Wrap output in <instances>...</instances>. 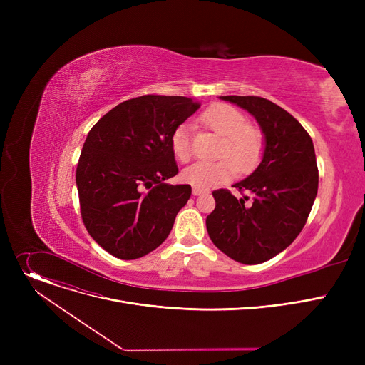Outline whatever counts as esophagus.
I'll return each mask as SVG.
<instances>
[{"instance_id":"1","label":"esophagus","mask_w":365,"mask_h":365,"mask_svg":"<svg viewBox=\"0 0 365 365\" xmlns=\"http://www.w3.org/2000/svg\"><path fill=\"white\" fill-rule=\"evenodd\" d=\"M202 192H204V189H201V187H194V189H192V194H194V195H201Z\"/></svg>"}]
</instances>
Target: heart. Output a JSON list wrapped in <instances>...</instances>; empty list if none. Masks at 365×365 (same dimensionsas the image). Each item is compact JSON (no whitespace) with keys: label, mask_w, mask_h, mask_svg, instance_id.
Masks as SVG:
<instances>
[{"label":"heart","mask_w":365,"mask_h":365,"mask_svg":"<svg viewBox=\"0 0 365 365\" xmlns=\"http://www.w3.org/2000/svg\"><path fill=\"white\" fill-rule=\"evenodd\" d=\"M202 121L225 138L219 157L225 158L216 163H195L183 170L185 182L197 187H212L227 182L235 175V165L241 171L250 170L259 160L262 142L259 134L247 127V118L231 105L217 103L202 113ZM171 149L175 157L186 163L192 157L190 146V125L180 124L171 136ZM227 158H231L234 165Z\"/></svg>","instance_id":"obj_1"}]
</instances>
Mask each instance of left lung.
Instances as JSON below:
<instances>
[{
	"mask_svg": "<svg viewBox=\"0 0 365 365\" xmlns=\"http://www.w3.org/2000/svg\"><path fill=\"white\" fill-rule=\"evenodd\" d=\"M252 113L264 136L257 168L227 189L215 190L216 208L205 219L207 232L226 256L259 264L289 247L300 234L318 192V168L312 139L302 124L274 102L257 96H220Z\"/></svg>",
	"mask_w": 365,
	"mask_h": 365,
	"instance_id": "left-lung-1",
	"label": "left lung"
}]
</instances>
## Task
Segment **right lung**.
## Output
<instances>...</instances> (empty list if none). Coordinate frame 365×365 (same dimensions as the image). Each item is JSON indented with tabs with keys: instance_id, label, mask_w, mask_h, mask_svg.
<instances>
[{
	"instance_id": "1",
	"label": "right lung",
	"mask_w": 365,
	"mask_h": 365,
	"mask_svg": "<svg viewBox=\"0 0 365 365\" xmlns=\"http://www.w3.org/2000/svg\"><path fill=\"white\" fill-rule=\"evenodd\" d=\"M198 108L183 96H140L110 109L87 134L75 176L81 217L112 256L139 259L168 237L192 192L167 183L179 173L171 136Z\"/></svg>"
}]
</instances>
